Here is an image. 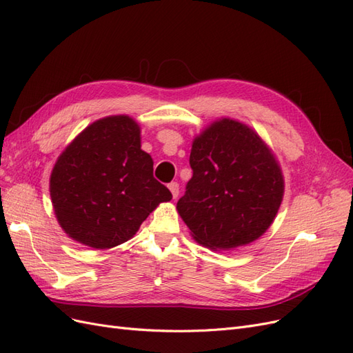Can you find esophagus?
Segmentation results:
<instances>
[{"instance_id": "34e87169", "label": "esophagus", "mask_w": 353, "mask_h": 353, "mask_svg": "<svg viewBox=\"0 0 353 353\" xmlns=\"http://www.w3.org/2000/svg\"><path fill=\"white\" fill-rule=\"evenodd\" d=\"M168 187H169V191H170V194H172V197L176 199L178 194H179V185H178V183H170Z\"/></svg>"}]
</instances>
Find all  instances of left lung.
<instances>
[{"label": "left lung", "mask_w": 353, "mask_h": 353, "mask_svg": "<svg viewBox=\"0 0 353 353\" xmlns=\"http://www.w3.org/2000/svg\"><path fill=\"white\" fill-rule=\"evenodd\" d=\"M190 165L193 178L176 210L199 244L232 250L272 225L284 197V175L253 128L231 117L212 121L194 137Z\"/></svg>", "instance_id": "obj_1"}]
</instances>
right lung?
Instances as JSON below:
<instances>
[{
    "label": "right lung",
    "mask_w": 353,
    "mask_h": 353,
    "mask_svg": "<svg viewBox=\"0 0 353 353\" xmlns=\"http://www.w3.org/2000/svg\"><path fill=\"white\" fill-rule=\"evenodd\" d=\"M141 150V126L130 114L90 123L65 147L50 175V197L66 236L95 250L132 239L145 218L170 201Z\"/></svg>",
    "instance_id": "right-lung-1"
}]
</instances>
